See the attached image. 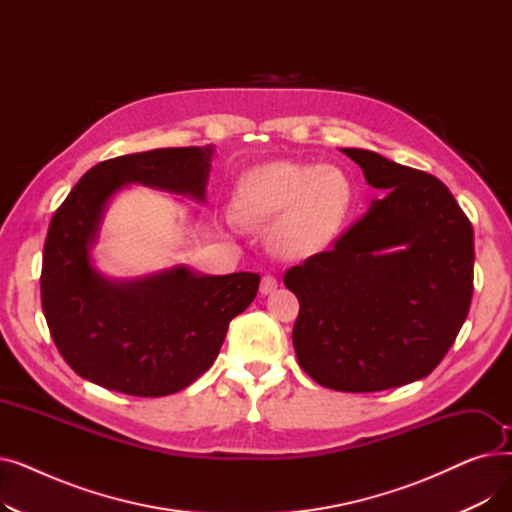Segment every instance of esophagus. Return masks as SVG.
I'll return each mask as SVG.
<instances>
[{"label": "esophagus", "instance_id": "obj_1", "mask_svg": "<svg viewBox=\"0 0 512 512\" xmlns=\"http://www.w3.org/2000/svg\"><path fill=\"white\" fill-rule=\"evenodd\" d=\"M276 288H278V278H276V276L267 274V276L261 278V286H259L261 294H272Z\"/></svg>", "mask_w": 512, "mask_h": 512}]
</instances>
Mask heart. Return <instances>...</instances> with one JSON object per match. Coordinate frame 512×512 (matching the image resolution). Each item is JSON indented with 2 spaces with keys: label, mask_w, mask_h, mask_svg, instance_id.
Listing matches in <instances>:
<instances>
[{
  "label": "heart",
  "mask_w": 512,
  "mask_h": 512,
  "mask_svg": "<svg viewBox=\"0 0 512 512\" xmlns=\"http://www.w3.org/2000/svg\"><path fill=\"white\" fill-rule=\"evenodd\" d=\"M353 205V184L334 166L272 161L238 180L234 215L247 226L274 224L272 245L286 257L326 249Z\"/></svg>",
  "instance_id": "b5f03b06"
}]
</instances>
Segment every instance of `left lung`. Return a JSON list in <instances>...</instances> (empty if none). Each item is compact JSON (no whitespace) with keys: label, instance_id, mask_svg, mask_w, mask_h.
<instances>
[{"label":"left lung","instance_id":"1","mask_svg":"<svg viewBox=\"0 0 512 512\" xmlns=\"http://www.w3.org/2000/svg\"><path fill=\"white\" fill-rule=\"evenodd\" d=\"M386 193L330 251L284 274L297 294L292 344L319 386L380 392L432 373L473 297V228L436 176L340 149Z\"/></svg>","mask_w":512,"mask_h":512}]
</instances>
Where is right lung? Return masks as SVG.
<instances>
[{
  "label": "right lung",
  "instance_id": "add662e5",
  "mask_svg": "<svg viewBox=\"0 0 512 512\" xmlns=\"http://www.w3.org/2000/svg\"><path fill=\"white\" fill-rule=\"evenodd\" d=\"M213 145L130 153L93 166L53 213L43 247L41 305L64 361L97 386L166 396L213 365L259 274L201 276L186 265L110 280L91 263L103 211L122 186L147 184L205 201Z\"/></svg>",
  "mask_w": 512,
  "mask_h": 512
}]
</instances>
